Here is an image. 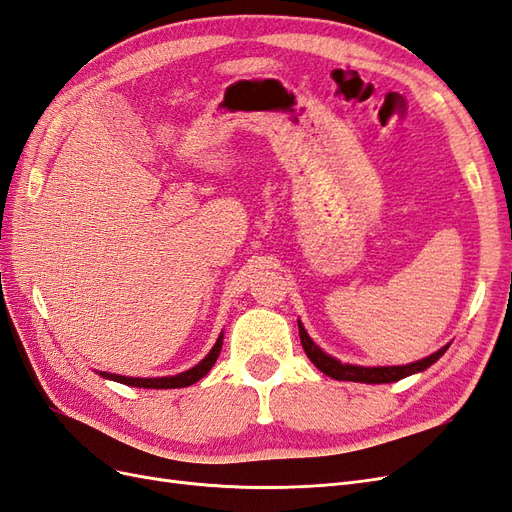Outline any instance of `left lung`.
<instances>
[{
    "label": "left lung",
    "mask_w": 512,
    "mask_h": 512,
    "mask_svg": "<svg viewBox=\"0 0 512 512\" xmlns=\"http://www.w3.org/2000/svg\"><path fill=\"white\" fill-rule=\"evenodd\" d=\"M299 335H301V344L303 350L307 354V359L312 361L322 374H327L335 380H350V382H365V384H384V382H397L406 376L418 374V371H425L429 365L436 363L440 356L448 350V346L440 348L438 352L429 354L427 359H421L410 365H397V367H361V365H348L333 359L331 354L324 352L322 348H318L312 337L307 335V331L303 329V324L299 322Z\"/></svg>",
    "instance_id": "obj_1"
}]
</instances>
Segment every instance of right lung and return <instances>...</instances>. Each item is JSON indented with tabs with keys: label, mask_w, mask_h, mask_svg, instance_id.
Instances as JSON below:
<instances>
[{
	"label": "right lung",
	"mask_w": 512,
	"mask_h": 512,
	"mask_svg": "<svg viewBox=\"0 0 512 512\" xmlns=\"http://www.w3.org/2000/svg\"><path fill=\"white\" fill-rule=\"evenodd\" d=\"M222 339L224 335L218 337V342L209 350V354L205 356L203 361L198 365H194L188 371H181L177 376H166V378H128V376H117V374H108V371H100L102 378L108 380H115L121 384H128V386H138V389H183V386H190L194 382H198L203 376L209 374V369L213 367V363L218 361L220 350H222Z\"/></svg>",
	"instance_id": "right-lung-1"
}]
</instances>
